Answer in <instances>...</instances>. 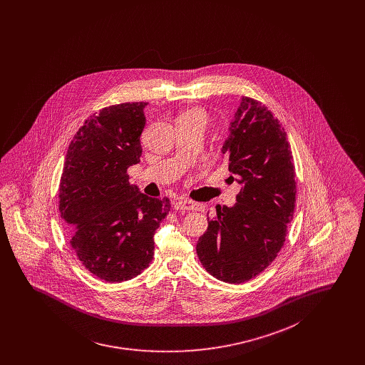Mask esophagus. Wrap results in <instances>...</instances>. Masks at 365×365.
Here are the masks:
<instances>
[{"label": "esophagus", "instance_id": "34e87169", "mask_svg": "<svg viewBox=\"0 0 365 365\" xmlns=\"http://www.w3.org/2000/svg\"><path fill=\"white\" fill-rule=\"evenodd\" d=\"M175 209L177 210L202 211L203 206L200 203L188 200V199H179L175 203Z\"/></svg>", "mask_w": 365, "mask_h": 365}]
</instances>
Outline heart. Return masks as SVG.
I'll use <instances>...</instances> for the list:
<instances>
[{"instance_id": "heart-1", "label": "heart", "mask_w": 365, "mask_h": 365, "mask_svg": "<svg viewBox=\"0 0 365 365\" xmlns=\"http://www.w3.org/2000/svg\"><path fill=\"white\" fill-rule=\"evenodd\" d=\"M191 115H203V116H205V113H203L200 110H188V112H186L183 116H191Z\"/></svg>"}]
</instances>
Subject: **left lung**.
Instances as JSON below:
<instances>
[{"label": "left lung", "instance_id": "8db88e82", "mask_svg": "<svg viewBox=\"0 0 365 365\" xmlns=\"http://www.w3.org/2000/svg\"><path fill=\"white\" fill-rule=\"evenodd\" d=\"M222 154L241 190L234 206L207 217L197 253L211 276L241 284L264 272L284 246L296 203V173L281 123L250 98L241 99Z\"/></svg>", "mask_w": 365, "mask_h": 365}]
</instances>
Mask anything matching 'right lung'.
I'll list each match as a JSON object with an SVG mask.
<instances>
[{
  "label": "right lung",
  "instance_id": "right-lung-1",
  "mask_svg": "<svg viewBox=\"0 0 365 365\" xmlns=\"http://www.w3.org/2000/svg\"><path fill=\"white\" fill-rule=\"evenodd\" d=\"M147 103H123L93 113L66 151L58 210L73 229L71 246L92 274L123 282L140 274L154 257V235L170 199L151 198L130 183L140 162Z\"/></svg>",
  "mask_w": 365,
  "mask_h": 365
}]
</instances>
